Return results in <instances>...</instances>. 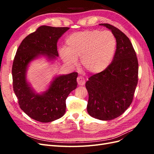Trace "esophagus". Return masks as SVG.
Returning <instances> with one entry per match:
<instances>
[{
	"mask_svg": "<svg viewBox=\"0 0 154 154\" xmlns=\"http://www.w3.org/2000/svg\"><path fill=\"white\" fill-rule=\"evenodd\" d=\"M77 82H78V84L79 85H83L85 84V79L83 78L82 76H79L77 78Z\"/></svg>",
	"mask_w": 154,
	"mask_h": 154,
	"instance_id": "34e87169",
	"label": "esophagus"
}]
</instances>
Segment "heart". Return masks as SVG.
<instances>
[{
    "label": "heart",
    "instance_id": "1",
    "mask_svg": "<svg viewBox=\"0 0 154 154\" xmlns=\"http://www.w3.org/2000/svg\"><path fill=\"white\" fill-rule=\"evenodd\" d=\"M116 40L110 31L87 30L74 32L66 39V48L60 49L63 61L76 66L80 58L82 67L91 74H98L108 67L115 53Z\"/></svg>",
    "mask_w": 154,
    "mask_h": 154
}]
</instances>
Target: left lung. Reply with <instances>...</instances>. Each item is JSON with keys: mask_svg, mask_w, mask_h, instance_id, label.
Segmentation results:
<instances>
[{"mask_svg": "<svg viewBox=\"0 0 154 154\" xmlns=\"http://www.w3.org/2000/svg\"><path fill=\"white\" fill-rule=\"evenodd\" d=\"M100 25L111 30L116 50L108 67L85 83L87 112L96 119L108 121L119 117L132 103L138 81V61L131 42L122 31L109 24Z\"/></svg>", "mask_w": 154, "mask_h": 154, "instance_id": "8db88e82", "label": "left lung"}]
</instances>
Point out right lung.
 Listing matches in <instances>:
<instances>
[{
    "instance_id": "obj_1",
    "label": "right lung",
    "mask_w": 154,
    "mask_h": 154,
    "mask_svg": "<svg viewBox=\"0 0 154 154\" xmlns=\"http://www.w3.org/2000/svg\"><path fill=\"white\" fill-rule=\"evenodd\" d=\"M69 27L42 26L22 40L13 60L12 76L13 91L20 109L32 119L49 123L62 118L66 112V99L77 87V72L57 76L48 89L38 94L27 82L29 63L40 56L49 60L58 57V39Z\"/></svg>"
}]
</instances>
